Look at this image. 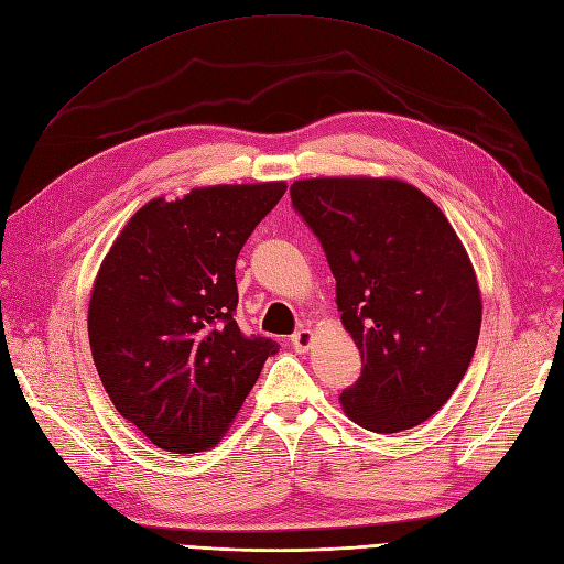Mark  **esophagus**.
<instances>
[{
  "label": "esophagus",
  "mask_w": 564,
  "mask_h": 564,
  "mask_svg": "<svg viewBox=\"0 0 564 564\" xmlns=\"http://www.w3.org/2000/svg\"><path fill=\"white\" fill-rule=\"evenodd\" d=\"M290 343H292V348H295L297 352H306L311 348V343H313V332L302 327L300 332H295V334L290 336Z\"/></svg>",
  "instance_id": "obj_1"
}]
</instances>
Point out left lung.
<instances>
[{
	"label": "left lung",
	"instance_id": "8db88e82",
	"mask_svg": "<svg viewBox=\"0 0 564 564\" xmlns=\"http://www.w3.org/2000/svg\"><path fill=\"white\" fill-rule=\"evenodd\" d=\"M290 198L323 243L361 355L343 410L373 433L426 422L468 371L481 327L475 269L447 216L387 177L302 180Z\"/></svg>",
	"mask_w": 564,
	"mask_h": 564
}]
</instances>
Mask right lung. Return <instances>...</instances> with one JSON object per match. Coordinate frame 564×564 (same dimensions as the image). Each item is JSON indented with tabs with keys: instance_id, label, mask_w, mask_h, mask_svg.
<instances>
[{
	"instance_id": "right-lung-1",
	"label": "right lung",
	"mask_w": 564,
	"mask_h": 564,
	"mask_svg": "<svg viewBox=\"0 0 564 564\" xmlns=\"http://www.w3.org/2000/svg\"><path fill=\"white\" fill-rule=\"evenodd\" d=\"M285 182L193 188L140 207L89 300V346L117 412L165 452L214 447L279 350L235 321V262Z\"/></svg>"
}]
</instances>
